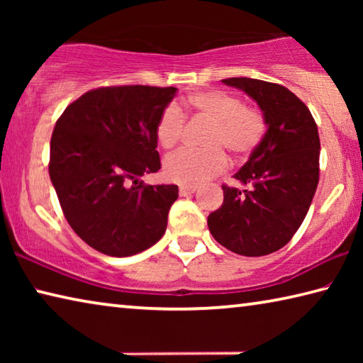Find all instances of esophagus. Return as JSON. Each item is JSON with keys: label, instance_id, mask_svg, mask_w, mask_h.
I'll list each match as a JSON object with an SVG mask.
<instances>
[{"label": "esophagus", "instance_id": "1", "mask_svg": "<svg viewBox=\"0 0 363 363\" xmlns=\"http://www.w3.org/2000/svg\"><path fill=\"white\" fill-rule=\"evenodd\" d=\"M195 190H196L195 186H181V187H179V195H181V196H186V195L194 194Z\"/></svg>", "mask_w": 363, "mask_h": 363}]
</instances>
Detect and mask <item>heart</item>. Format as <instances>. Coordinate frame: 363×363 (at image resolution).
I'll return each mask as SVG.
<instances>
[{
	"label": "heart",
	"instance_id": "b5f03b06",
	"mask_svg": "<svg viewBox=\"0 0 363 363\" xmlns=\"http://www.w3.org/2000/svg\"><path fill=\"white\" fill-rule=\"evenodd\" d=\"M187 104L196 113L213 121L203 144L206 149H181L164 158L163 176L168 181L195 186L227 168L225 152L235 158H247L262 143L266 120L253 108L245 107L237 96L225 91H203L192 94ZM184 130V113L177 104H169L160 113L155 134L164 149L177 144Z\"/></svg>",
	"mask_w": 363,
	"mask_h": 363
}]
</instances>
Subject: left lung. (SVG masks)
<instances>
[{"mask_svg": "<svg viewBox=\"0 0 363 363\" xmlns=\"http://www.w3.org/2000/svg\"><path fill=\"white\" fill-rule=\"evenodd\" d=\"M223 83L248 94L266 120V134L235 173L243 189L223 186V206L208 216L219 245L242 256H266L291 240L318 184L320 139L306 104L285 86L255 78Z\"/></svg>", "mask_w": 363, "mask_h": 363, "instance_id": "obj_1", "label": "left lung"}]
</instances>
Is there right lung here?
<instances>
[{
	"label": "right lung",
	"instance_id": "obj_1",
	"mask_svg": "<svg viewBox=\"0 0 363 363\" xmlns=\"http://www.w3.org/2000/svg\"><path fill=\"white\" fill-rule=\"evenodd\" d=\"M176 93L140 84L93 89L56 123L49 177L72 229L104 255H138L167 230L179 189L139 179L162 168L155 125Z\"/></svg>",
	"mask_w": 363,
	"mask_h": 363
}]
</instances>
